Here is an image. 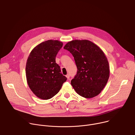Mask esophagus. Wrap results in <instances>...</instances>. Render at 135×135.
Here are the masks:
<instances>
[{
    "instance_id": "34e87169",
    "label": "esophagus",
    "mask_w": 135,
    "mask_h": 135,
    "mask_svg": "<svg viewBox=\"0 0 135 135\" xmlns=\"http://www.w3.org/2000/svg\"><path fill=\"white\" fill-rule=\"evenodd\" d=\"M66 76V78H67V79H69V78H70V75H69V74H68Z\"/></svg>"
}]
</instances>
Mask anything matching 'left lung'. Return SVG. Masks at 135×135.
<instances>
[{"instance_id":"obj_1","label":"left lung","mask_w":135,"mask_h":135,"mask_svg":"<svg viewBox=\"0 0 135 135\" xmlns=\"http://www.w3.org/2000/svg\"><path fill=\"white\" fill-rule=\"evenodd\" d=\"M73 55L78 68L71 85L80 95L92 98L98 95L107 83L109 66L103 50L93 42L75 40L64 47Z\"/></svg>"}]
</instances>
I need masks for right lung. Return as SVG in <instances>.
Instances as JSON below:
<instances>
[{
  "mask_svg": "<svg viewBox=\"0 0 135 135\" xmlns=\"http://www.w3.org/2000/svg\"><path fill=\"white\" fill-rule=\"evenodd\" d=\"M63 43L57 40H48L35 47L27 61L26 73L27 83L38 98L49 99L61 89L67 78L61 74L55 57Z\"/></svg>",
  "mask_w": 135,
  "mask_h": 135,
  "instance_id": "right-lung-1",
  "label": "right lung"
}]
</instances>
